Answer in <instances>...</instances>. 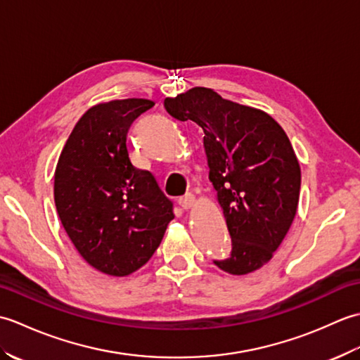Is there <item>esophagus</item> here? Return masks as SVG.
Instances as JSON below:
<instances>
[{
	"label": "esophagus",
	"mask_w": 360,
	"mask_h": 360,
	"mask_svg": "<svg viewBox=\"0 0 360 360\" xmlns=\"http://www.w3.org/2000/svg\"><path fill=\"white\" fill-rule=\"evenodd\" d=\"M179 205L182 209H186V210H190L192 207H195V204H196V198H195V195H192V193H187L186 196H182V198H179Z\"/></svg>",
	"instance_id": "esophagus-1"
}]
</instances>
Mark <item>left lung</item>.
Wrapping results in <instances>:
<instances>
[{
    "mask_svg": "<svg viewBox=\"0 0 360 360\" xmlns=\"http://www.w3.org/2000/svg\"><path fill=\"white\" fill-rule=\"evenodd\" d=\"M165 110L204 131L209 179L232 238L221 271L246 275L274 257L295 218L302 173L292 145L269 114L196 86L167 97Z\"/></svg>",
    "mask_w": 360,
    "mask_h": 360,
    "instance_id": "left-lung-1",
    "label": "left lung"
}]
</instances>
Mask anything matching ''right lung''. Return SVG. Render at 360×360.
I'll list each match as a JSON object with an SVG mask.
<instances>
[{"label":"right lung","instance_id":"1","mask_svg":"<svg viewBox=\"0 0 360 360\" xmlns=\"http://www.w3.org/2000/svg\"><path fill=\"white\" fill-rule=\"evenodd\" d=\"M153 105L148 98L94 105L75 124L53 174L68 236L89 266L112 277L147 263L174 218L155 176L128 156V129Z\"/></svg>","mask_w":360,"mask_h":360}]
</instances>
